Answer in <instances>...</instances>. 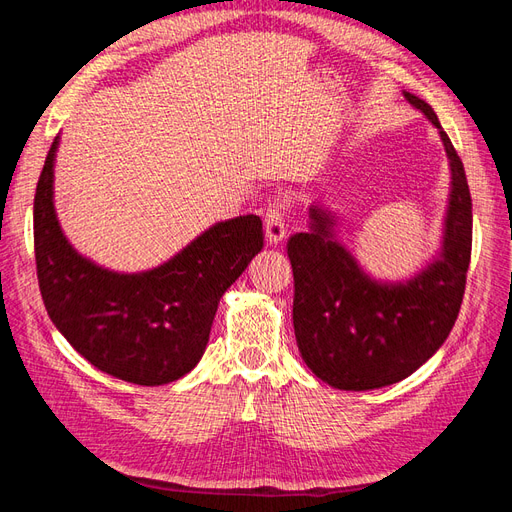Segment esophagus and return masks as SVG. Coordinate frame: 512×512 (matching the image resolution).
<instances>
[{
    "label": "esophagus",
    "instance_id": "esophagus-1",
    "mask_svg": "<svg viewBox=\"0 0 512 512\" xmlns=\"http://www.w3.org/2000/svg\"><path fill=\"white\" fill-rule=\"evenodd\" d=\"M265 237L269 245H277L286 237V213L280 198L273 200L265 215Z\"/></svg>",
    "mask_w": 512,
    "mask_h": 512
}]
</instances>
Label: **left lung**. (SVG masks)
I'll list each match as a JSON object with an SVG mask.
<instances>
[{"mask_svg": "<svg viewBox=\"0 0 512 512\" xmlns=\"http://www.w3.org/2000/svg\"><path fill=\"white\" fill-rule=\"evenodd\" d=\"M404 98L438 128L451 188L436 254L406 280H378L337 239L335 213L309 207V230L288 241L294 273L292 322L305 365L342 391L395 384L440 350L457 320L472 252V198L466 170L438 115Z\"/></svg>", "mask_w": 512, "mask_h": 512, "instance_id": "8db88e82", "label": "left lung"}]
</instances>
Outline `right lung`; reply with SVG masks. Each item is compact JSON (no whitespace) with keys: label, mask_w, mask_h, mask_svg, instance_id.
Masks as SVG:
<instances>
[{"label":"right lung","mask_w":512,"mask_h":512,"mask_svg":"<svg viewBox=\"0 0 512 512\" xmlns=\"http://www.w3.org/2000/svg\"><path fill=\"white\" fill-rule=\"evenodd\" d=\"M34 198V245L46 312L70 346L104 374L141 386L183 378L203 359L222 294L262 250L258 215L215 222L162 265L119 273L79 254L55 211V158Z\"/></svg>","instance_id":"obj_1"}]
</instances>
